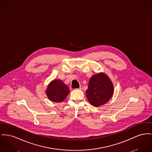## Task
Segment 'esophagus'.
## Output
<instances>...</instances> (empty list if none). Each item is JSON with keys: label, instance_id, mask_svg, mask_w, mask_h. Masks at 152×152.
<instances>
[{"label": "esophagus", "instance_id": "34e87169", "mask_svg": "<svg viewBox=\"0 0 152 152\" xmlns=\"http://www.w3.org/2000/svg\"><path fill=\"white\" fill-rule=\"evenodd\" d=\"M79 89V90H82V89H83V86H80Z\"/></svg>", "mask_w": 152, "mask_h": 152}]
</instances>
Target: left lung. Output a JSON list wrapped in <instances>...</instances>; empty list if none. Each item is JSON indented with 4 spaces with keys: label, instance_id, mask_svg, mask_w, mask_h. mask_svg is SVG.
<instances>
[{
    "label": "left lung",
    "instance_id": "8db88e82",
    "mask_svg": "<svg viewBox=\"0 0 152 152\" xmlns=\"http://www.w3.org/2000/svg\"><path fill=\"white\" fill-rule=\"evenodd\" d=\"M113 93V84L106 74L99 73L91 77L86 96L91 105L99 107L106 104L112 98Z\"/></svg>",
    "mask_w": 152,
    "mask_h": 152
}]
</instances>
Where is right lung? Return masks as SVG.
Listing matches in <instances>:
<instances>
[{
  "label": "right lung",
  "instance_id": "1",
  "mask_svg": "<svg viewBox=\"0 0 152 152\" xmlns=\"http://www.w3.org/2000/svg\"><path fill=\"white\" fill-rule=\"evenodd\" d=\"M70 92L68 87L61 80H54L48 85L46 94L49 100L53 102H62Z\"/></svg>",
  "mask_w": 152,
  "mask_h": 152
}]
</instances>
